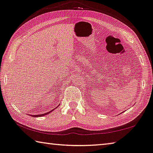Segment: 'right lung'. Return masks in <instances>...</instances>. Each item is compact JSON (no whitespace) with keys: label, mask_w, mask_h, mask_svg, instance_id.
I'll return each instance as SVG.
<instances>
[{"label":"right lung","mask_w":153,"mask_h":153,"mask_svg":"<svg viewBox=\"0 0 153 153\" xmlns=\"http://www.w3.org/2000/svg\"><path fill=\"white\" fill-rule=\"evenodd\" d=\"M52 111H49V112H48V113H44V114H41V115H31V116H33V117H41V116H44V115H47V114H48V113H50V112H51Z\"/></svg>","instance_id":"add662e5"}]
</instances>
